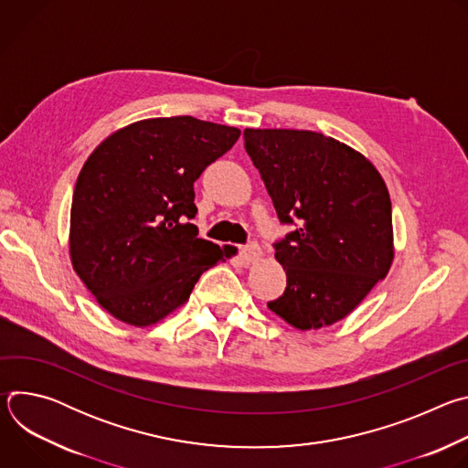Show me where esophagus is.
I'll use <instances>...</instances> for the list:
<instances>
[{"label":"esophagus","instance_id":"1","mask_svg":"<svg viewBox=\"0 0 468 468\" xmlns=\"http://www.w3.org/2000/svg\"><path fill=\"white\" fill-rule=\"evenodd\" d=\"M261 255H262V251H261V248H259L257 244L242 246V248H240V253H239L240 261H242V262H246V264L259 261V259H261Z\"/></svg>","mask_w":468,"mask_h":468}]
</instances>
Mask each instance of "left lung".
Wrapping results in <instances>:
<instances>
[{
	"mask_svg": "<svg viewBox=\"0 0 468 468\" xmlns=\"http://www.w3.org/2000/svg\"><path fill=\"white\" fill-rule=\"evenodd\" d=\"M244 148L283 224L285 292L269 309L300 331L348 316L394 259L387 185L361 152L307 129H244Z\"/></svg>",
	"mask_w": 468,
	"mask_h": 468,
	"instance_id": "8db88e82",
	"label": "left lung"
}]
</instances>
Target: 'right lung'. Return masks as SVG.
Masks as SVG:
<instances>
[{
  "mask_svg": "<svg viewBox=\"0 0 468 468\" xmlns=\"http://www.w3.org/2000/svg\"><path fill=\"white\" fill-rule=\"evenodd\" d=\"M240 129L194 116L133 122L85 161L70 211V261L114 318L148 327L188 302L206 271L237 248L199 239L194 181Z\"/></svg>",
  "mask_w": 468,
  "mask_h": 468,
  "instance_id": "right-lung-1",
  "label": "right lung"
}]
</instances>
